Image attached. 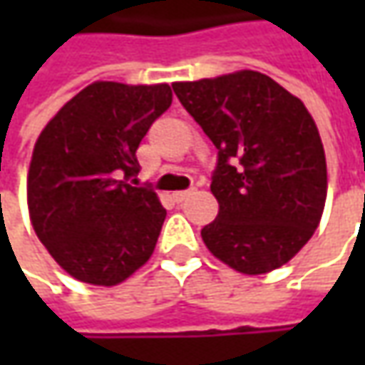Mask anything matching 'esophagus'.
I'll return each instance as SVG.
<instances>
[{
    "label": "esophagus",
    "instance_id": "1",
    "mask_svg": "<svg viewBox=\"0 0 365 365\" xmlns=\"http://www.w3.org/2000/svg\"><path fill=\"white\" fill-rule=\"evenodd\" d=\"M195 192V189H189V190H178V192H173V199H175L176 203H182L187 197H190Z\"/></svg>",
    "mask_w": 365,
    "mask_h": 365
}]
</instances>
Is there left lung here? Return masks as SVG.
<instances>
[{"mask_svg":"<svg viewBox=\"0 0 365 365\" xmlns=\"http://www.w3.org/2000/svg\"><path fill=\"white\" fill-rule=\"evenodd\" d=\"M178 101L217 148L207 250L247 276L272 272L315 233L327 199L317 123L299 97L258 71L173 83Z\"/></svg>","mask_w":365,"mask_h":365,"instance_id":"left-lung-1","label":"left lung"}]
</instances>
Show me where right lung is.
Instances as JSON below:
<instances>
[{
    "instance_id": "add662e5",
    "label": "right lung",
    "mask_w": 365,
    "mask_h": 365,
    "mask_svg": "<svg viewBox=\"0 0 365 365\" xmlns=\"http://www.w3.org/2000/svg\"><path fill=\"white\" fill-rule=\"evenodd\" d=\"M173 103L166 83L95 81L44 125L28 170V211L38 240L64 272L115 287L154 254L166 209L130 185L135 150Z\"/></svg>"
}]
</instances>
